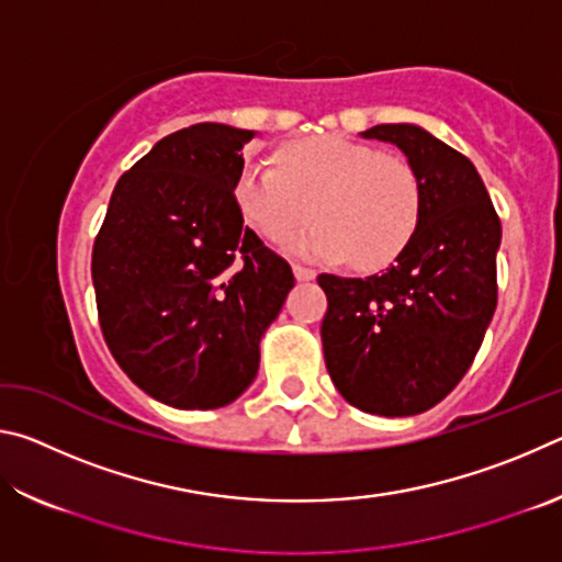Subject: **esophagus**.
<instances>
[{
    "label": "esophagus",
    "mask_w": 562,
    "mask_h": 562,
    "mask_svg": "<svg viewBox=\"0 0 562 562\" xmlns=\"http://www.w3.org/2000/svg\"><path fill=\"white\" fill-rule=\"evenodd\" d=\"M292 272H294V278H297L300 282H310V280L317 278V272L310 270V268H304V265H292Z\"/></svg>",
    "instance_id": "34e87169"
}]
</instances>
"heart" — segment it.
<instances>
[{
    "label": "heart",
    "instance_id": "b5f03b06",
    "mask_svg": "<svg viewBox=\"0 0 562 562\" xmlns=\"http://www.w3.org/2000/svg\"><path fill=\"white\" fill-rule=\"evenodd\" d=\"M235 198L245 221L270 243L297 233L315 205L319 223L292 237L288 250L312 260L351 258L364 270L392 262L422 215L414 168L345 136L294 140L280 148L278 164L252 160L237 178Z\"/></svg>",
    "mask_w": 562,
    "mask_h": 562
}]
</instances>
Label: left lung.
Instances as JSON below:
<instances>
[{"label":"left lung","mask_w":562,"mask_h":562,"mask_svg":"<svg viewBox=\"0 0 562 562\" xmlns=\"http://www.w3.org/2000/svg\"><path fill=\"white\" fill-rule=\"evenodd\" d=\"M361 138L394 144L422 183L416 233L382 274H319L322 347L351 406L414 416L469 372L498 302L501 221L479 170L414 123H379Z\"/></svg>","instance_id":"obj_1"}]
</instances>
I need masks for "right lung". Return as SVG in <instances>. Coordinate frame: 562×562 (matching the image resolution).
Segmentation results:
<instances>
[{"label":"right lung","mask_w":562,"mask_h":562,"mask_svg":"<svg viewBox=\"0 0 562 562\" xmlns=\"http://www.w3.org/2000/svg\"><path fill=\"white\" fill-rule=\"evenodd\" d=\"M255 136L195 123L160 138L119 178L93 243L103 339L133 384L173 408L235 402L294 288L235 201Z\"/></svg>","instance_id":"obj_1"}]
</instances>
